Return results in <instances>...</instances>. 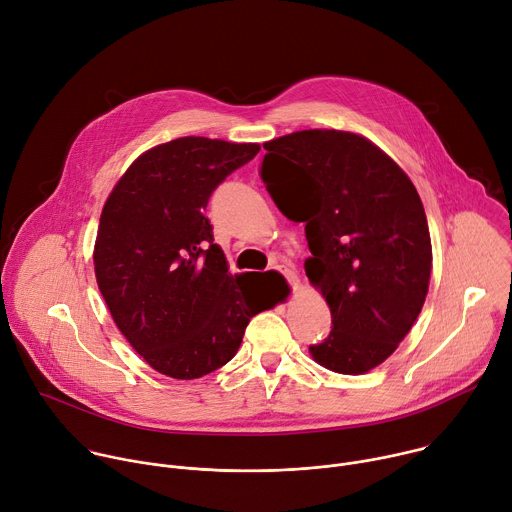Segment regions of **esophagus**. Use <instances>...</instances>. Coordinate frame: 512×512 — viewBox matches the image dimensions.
<instances>
[{
    "mask_svg": "<svg viewBox=\"0 0 512 512\" xmlns=\"http://www.w3.org/2000/svg\"><path fill=\"white\" fill-rule=\"evenodd\" d=\"M281 273H283V277L287 279V283H289L291 287H294V289H298V287H300V277L296 275V271H291V269H283Z\"/></svg>",
    "mask_w": 512,
    "mask_h": 512,
    "instance_id": "1",
    "label": "esophagus"
}]
</instances>
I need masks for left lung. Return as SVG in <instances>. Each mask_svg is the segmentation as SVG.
<instances>
[{
  "label": "left lung",
  "instance_id": "obj_1",
  "mask_svg": "<svg viewBox=\"0 0 512 512\" xmlns=\"http://www.w3.org/2000/svg\"><path fill=\"white\" fill-rule=\"evenodd\" d=\"M263 148L261 180L289 221L306 225V275L332 314L310 354L328 371L367 373L395 352L427 296L421 198L383 150L350 131L306 129Z\"/></svg>",
  "mask_w": 512,
  "mask_h": 512
}]
</instances>
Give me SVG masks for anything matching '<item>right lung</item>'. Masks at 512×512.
Returning <instances> with one entry per match:
<instances>
[{
  "label": "right lung",
  "instance_id": "obj_1",
  "mask_svg": "<svg viewBox=\"0 0 512 512\" xmlns=\"http://www.w3.org/2000/svg\"><path fill=\"white\" fill-rule=\"evenodd\" d=\"M259 150L178 137L141 154L103 206L93 253L99 289L133 350L166 377L192 381L221 369L249 320L277 304L263 281L229 273L204 216L216 186Z\"/></svg>",
  "mask_w": 512,
  "mask_h": 512
}]
</instances>
